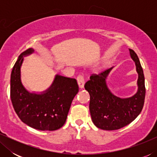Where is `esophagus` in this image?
<instances>
[{
  "label": "esophagus",
  "mask_w": 157,
  "mask_h": 157,
  "mask_svg": "<svg viewBox=\"0 0 157 157\" xmlns=\"http://www.w3.org/2000/svg\"><path fill=\"white\" fill-rule=\"evenodd\" d=\"M77 82H78V86L80 89H83V86H84V77L82 75H79V76L77 77Z\"/></svg>",
  "instance_id": "1"
}]
</instances>
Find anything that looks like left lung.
Returning <instances> with one entry per match:
<instances>
[{
    "instance_id": "1",
    "label": "left lung",
    "mask_w": 157,
    "mask_h": 157,
    "mask_svg": "<svg viewBox=\"0 0 157 157\" xmlns=\"http://www.w3.org/2000/svg\"><path fill=\"white\" fill-rule=\"evenodd\" d=\"M138 74L136 93L131 97L121 98L113 94L106 83V78L113 67L98 75H92L85 83L89 93V110L93 123L103 130H117L129 124L142 110L145 98V82L143 69L136 53L129 49Z\"/></svg>"
}]
</instances>
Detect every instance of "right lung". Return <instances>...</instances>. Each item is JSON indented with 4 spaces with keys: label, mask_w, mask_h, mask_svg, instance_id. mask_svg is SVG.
I'll list each match as a JSON object with an SVG mask.
<instances>
[{
    "label": "right lung",
    "mask_w": 157,
    "mask_h": 157,
    "mask_svg": "<svg viewBox=\"0 0 157 157\" xmlns=\"http://www.w3.org/2000/svg\"><path fill=\"white\" fill-rule=\"evenodd\" d=\"M34 53L29 48L18 56L10 75V98L14 110L23 123L40 131H55L63 126L78 86L75 78L56 74L46 91L31 92L21 81L23 58Z\"/></svg>",
    "instance_id": "add662e5"
}]
</instances>
